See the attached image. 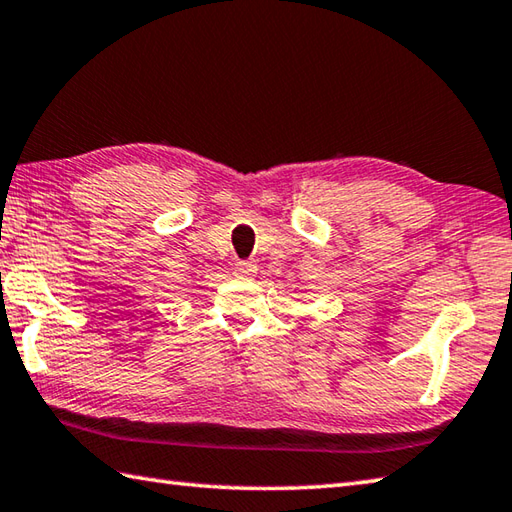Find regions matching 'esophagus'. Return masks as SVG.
I'll use <instances>...</instances> for the list:
<instances>
[{
  "label": "esophagus",
  "instance_id": "obj_1",
  "mask_svg": "<svg viewBox=\"0 0 512 512\" xmlns=\"http://www.w3.org/2000/svg\"><path fill=\"white\" fill-rule=\"evenodd\" d=\"M235 275L239 279H253L257 275V264L253 259H246V262H239L235 264Z\"/></svg>",
  "mask_w": 512,
  "mask_h": 512
}]
</instances>
